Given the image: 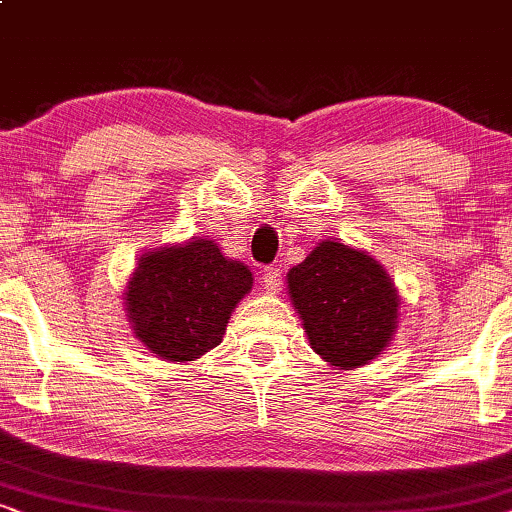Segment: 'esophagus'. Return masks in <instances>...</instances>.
<instances>
[{
    "label": "esophagus",
    "instance_id": "esophagus-1",
    "mask_svg": "<svg viewBox=\"0 0 512 512\" xmlns=\"http://www.w3.org/2000/svg\"><path fill=\"white\" fill-rule=\"evenodd\" d=\"M262 285L269 294H278L283 290V271L276 269V266H269V269L262 271Z\"/></svg>",
    "mask_w": 512,
    "mask_h": 512
}]
</instances>
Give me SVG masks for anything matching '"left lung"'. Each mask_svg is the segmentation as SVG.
Segmentation results:
<instances>
[{
    "label": "left lung",
    "mask_w": 512,
    "mask_h": 512,
    "mask_svg": "<svg viewBox=\"0 0 512 512\" xmlns=\"http://www.w3.org/2000/svg\"><path fill=\"white\" fill-rule=\"evenodd\" d=\"M287 290L313 350L338 369L369 364L397 331V287L364 250L318 243L287 271Z\"/></svg>",
    "instance_id": "1"
}]
</instances>
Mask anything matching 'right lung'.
I'll return each instance as SVG.
<instances>
[{
    "label": "right lung",
    "instance_id": "obj_1",
    "mask_svg": "<svg viewBox=\"0 0 512 512\" xmlns=\"http://www.w3.org/2000/svg\"><path fill=\"white\" fill-rule=\"evenodd\" d=\"M253 287L246 264L218 243L197 239L139 259L125 290L127 318L139 341L169 362H194L222 343L229 315Z\"/></svg>",
    "mask_w": 512,
    "mask_h": 512
}]
</instances>
